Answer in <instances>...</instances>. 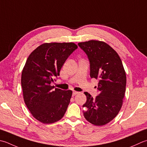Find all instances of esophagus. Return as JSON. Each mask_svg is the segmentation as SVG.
Returning <instances> with one entry per match:
<instances>
[{
  "instance_id": "esophagus-1",
  "label": "esophagus",
  "mask_w": 147,
  "mask_h": 147,
  "mask_svg": "<svg viewBox=\"0 0 147 147\" xmlns=\"http://www.w3.org/2000/svg\"><path fill=\"white\" fill-rule=\"evenodd\" d=\"M78 93H79V92H78L73 91V94H72V95H73V96H76V95L78 94Z\"/></svg>"
}]
</instances>
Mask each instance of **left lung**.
Returning a JSON list of instances; mask_svg holds the SVG:
<instances>
[{"label":"left lung","mask_w":147,"mask_h":147,"mask_svg":"<svg viewBox=\"0 0 147 147\" xmlns=\"http://www.w3.org/2000/svg\"><path fill=\"white\" fill-rule=\"evenodd\" d=\"M90 62L91 78L98 80V96L93 98L85 92L87 101L83 105L85 119L95 125L111 121L121 109L126 87V75L122 60L110 45L99 41L79 42Z\"/></svg>","instance_id":"obj_1"}]
</instances>
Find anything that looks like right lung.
I'll return each mask as SVG.
<instances>
[{
	"mask_svg": "<svg viewBox=\"0 0 147 147\" xmlns=\"http://www.w3.org/2000/svg\"><path fill=\"white\" fill-rule=\"evenodd\" d=\"M77 48L73 42L45 43L28 56L22 73V87L26 106L39 122L51 123L64 117L72 91L54 89L51 83Z\"/></svg>",
	"mask_w": 147,
	"mask_h": 147,
	"instance_id": "right-lung-1",
	"label": "right lung"
}]
</instances>
